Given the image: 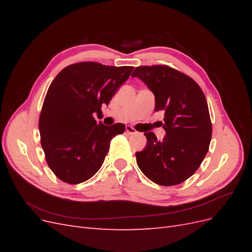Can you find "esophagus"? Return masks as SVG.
I'll return each mask as SVG.
<instances>
[{
  "label": "esophagus",
  "mask_w": 252,
  "mask_h": 252,
  "mask_svg": "<svg viewBox=\"0 0 252 252\" xmlns=\"http://www.w3.org/2000/svg\"><path fill=\"white\" fill-rule=\"evenodd\" d=\"M126 132L129 134H134V133H136V130L131 126H126Z\"/></svg>",
  "instance_id": "esophagus-1"
}]
</instances>
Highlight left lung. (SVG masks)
I'll list each match as a JSON object with an SVG mask.
<instances>
[{"instance_id":"left-lung-1","label":"left lung","mask_w":252,"mask_h":252,"mask_svg":"<svg viewBox=\"0 0 252 252\" xmlns=\"http://www.w3.org/2000/svg\"><path fill=\"white\" fill-rule=\"evenodd\" d=\"M131 77L146 84L156 97L155 111L165 116L162 141L154 132L144 133L147 146L135 154L139 168L156 184H181L209 149L212 126L205 94L191 78L166 65L139 66Z\"/></svg>"}]
</instances>
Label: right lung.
Returning a JSON list of instances; mask_svg holds the SVG:
<instances>
[{"instance_id":"obj_1","label":"right lung","mask_w":252,"mask_h":252,"mask_svg":"<svg viewBox=\"0 0 252 252\" xmlns=\"http://www.w3.org/2000/svg\"><path fill=\"white\" fill-rule=\"evenodd\" d=\"M132 69L81 62L65 67L50 84L39 129L46 162L61 181L80 184L94 177L113 136L125 131L124 124L96 123L93 113L102 112Z\"/></svg>"}]
</instances>
